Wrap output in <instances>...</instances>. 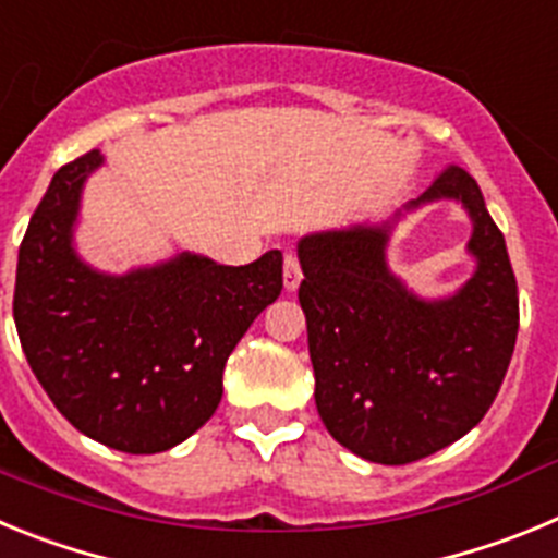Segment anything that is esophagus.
Here are the masks:
<instances>
[{
	"label": "esophagus",
	"instance_id": "obj_1",
	"mask_svg": "<svg viewBox=\"0 0 558 558\" xmlns=\"http://www.w3.org/2000/svg\"><path fill=\"white\" fill-rule=\"evenodd\" d=\"M300 280H303V267H300L298 253H286V258H283V283H286V289L294 291L300 286Z\"/></svg>",
	"mask_w": 558,
	"mask_h": 558
}]
</instances>
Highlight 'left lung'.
<instances>
[{
  "label": "left lung",
  "mask_w": 558,
  "mask_h": 558,
  "mask_svg": "<svg viewBox=\"0 0 558 558\" xmlns=\"http://www.w3.org/2000/svg\"><path fill=\"white\" fill-rule=\"evenodd\" d=\"M441 197L461 199L475 222L478 272L453 300L423 303L391 278L386 230L300 242L316 411L339 445L375 464L425 459L475 428L514 353L520 300L504 233L459 163L441 169L416 203Z\"/></svg>",
  "instance_id": "1"
}]
</instances>
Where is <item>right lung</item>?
I'll return each mask as SVG.
<instances>
[{
	"label": "right lung",
	"instance_id": "obj_1",
	"mask_svg": "<svg viewBox=\"0 0 558 558\" xmlns=\"http://www.w3.org/2000/svg\"><path fill=\"white\" fill-rule=\"evenodd\" d=\"M99 163L92 149L54 172L19 247L13 319L35 378L74 428L122 453H160L217 411L228 355L283 289V255L92 272L72 253V222Z\"/></svg>",
	"mask_w": 558,
	"mask_h": 558
}]
</instances>
